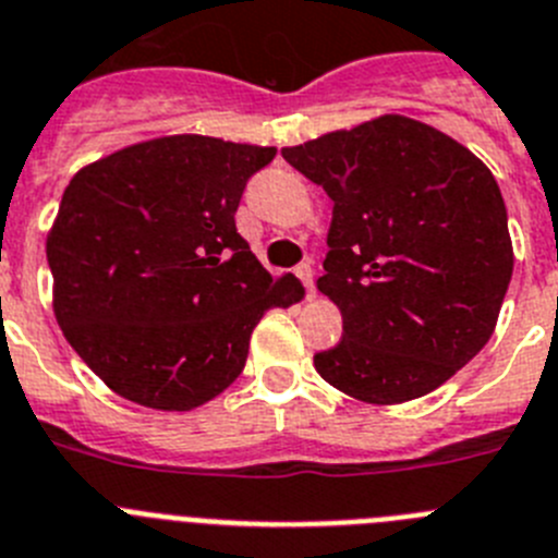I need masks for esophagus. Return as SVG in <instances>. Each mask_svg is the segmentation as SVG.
<instances>
[{
    "instance_id": "1",
    "label": "esophagus",
    "mask_w": 558,
    "mask_h": 558,
    "mask_svg": "<svg viewBox=\"0 0 558 558\" xmlns=\"http://www.w3.org/2000/svg\"><path fill=\"white\" fill-rule=\"evenodd\" d=\"M298 278L303 280V286H305V298L314 300L316 298V289H314V269H311V264H300V267H298Z\"/></svg>"
}]
</instances>
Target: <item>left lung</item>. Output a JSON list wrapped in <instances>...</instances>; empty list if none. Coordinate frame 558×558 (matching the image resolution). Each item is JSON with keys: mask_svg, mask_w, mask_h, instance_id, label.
Masks as SVG:
<instances>
[{"mask_svg": "<svg viewBox=\"0 0 558 558\" xmlns=\"http://www.w3.org/2000/svg\"><path fill=\"white\" fill-rule=\"evenodd\" d=\"M280 153L333 199L316 289L339 305L341 341L314 355L316 373L373 405L453 378L495 333L514 269L484 160L400 113Z\"/></svg>", "mask_w": 558, "mask_h": 558, "instance_id": "left-lung-1", "label": "left lung"}]
</instances>
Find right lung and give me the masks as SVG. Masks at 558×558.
<instances>
[{
  "mask_svg": "<svg viewBox=\"0 0 558 558\" xmlns=\"http://www.w3.org/2000/svg\"><path fill=\"white\" fill-rule=\"evenodd\" d=\"M275 147L163 135L69 180L47 235L52 308L80 359L119 398L192 411L244 369L269 308L305 294L235 233L244 185Z\"/></svg>",
  "mask_w": 558,
  "mask_h": 558,
  "instance_id": "right-lung-1",
  "label": "right lung"
}]
</instances>
